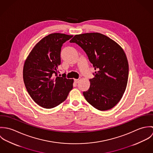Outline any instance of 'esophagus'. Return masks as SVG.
<instances>
[{"label": "esophagus", "mask_w": 153, "mask_h": 153, "mask_svg": "<svg viewBox=\"0 0 153 153\" xmlns=\"http://www.w3.org/2000/svg\"><path fill=\"white\" fill-rule=\"evenodd\" d=\"M74 81H75V83H78V82L79 81V79H75Z\"/></svg>", "instance_id": "obj_1"}]
</instances>
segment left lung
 <instances>
[{"mask_svg": "<svg viewBox=\"0 0 153 153\" xmlns=\"http://www.w3.org/2000/svg\"><path fill=\"white\" fill-rule=\"evenodd\" d=\"M85 52L96 71L83 95L92 107L100 111L111 109L121 99L128 78V63L122 48L100 33L76 35L70 41Z\"/></svg>", "mask_w": 153, "mask_h": 153, "instance_id": "8db88e82", "label": "left lung"}]
</instances>
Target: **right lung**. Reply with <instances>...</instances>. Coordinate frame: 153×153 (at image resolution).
<instances>
[{"instance_id":"right-lung-1","label":"right lung","mask_w":153,"mask_h":153,"mask_svg":"<svg viewBox=\"0 0 153 153\" xmlns=\"http://www.w3.org/2000/svg\"><path fill=\"white\" fill-rule=\"evenodd\" d=\"M73 36L54 33L36 44L25 62L23 77L32 100L45 108H52L63 102L73 88L74 79L58 76L61 51L64 43Z\"/></svg>"}]
</instances>
